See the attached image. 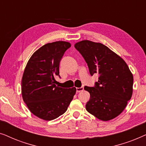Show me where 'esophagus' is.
I'll return each mask as SVG.
<instances>
[{
	"label": "esophagus",
	"instance_id": "obj_1",
	"mask_svg": "<svg viewBox=\"0 0 146 146\" xmlns=\"http://www.w3.org/2000/svg\"><path fill=\"white\" fill-rule=\"evenodd\" d=\"M83 90H84V87L83 86H82V87H80V88H76V92H82V91H83Z\"/></svg>",
	"mask_w": 146,
	"mask_h": 146
}]
</instances>
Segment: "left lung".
Returning a JSON list of instances; mask_svg holds the SVG:
<instances>
[{
	"instance_id": "obj_1",
	"label": "left lung",
	"mask_w": 146,
	"mask_h": 146,
	"mask_svg": "<svg viewBox=\"0 0 146 146\" xmlns=\"http://www.w3.org/2000/svg\"><path fill=\"white\" fill-rule=\"evenodd\" d=\"M74 47L84 58L90 75H99L94 86H84L90 94L86 110L102 121L115 118L132 96L133 78L127 64L101 43L82 40Z\"/></svg>"
}]
</instances>
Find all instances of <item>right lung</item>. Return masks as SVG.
Wrapping results in <instances>:
<instances>
[{
    "label": "right lung",
    "mask_w": 146,
    "mask_h": 146,
    "mask_svg": "<svg viewBox=\"0 0 146 146\" xmlns=\"http://www.w3.org/2000/svg\"><path fill=\"white\" fill-rule=\"evenodd\" d=\"M69 42L48 43L32 55L22 80V96L29 110L44 120H52L67 110L76 88H63L56 86L60 76L59 65Z\"/></svg>",
    "instance_id": "add662e5"
}]
</instances>
